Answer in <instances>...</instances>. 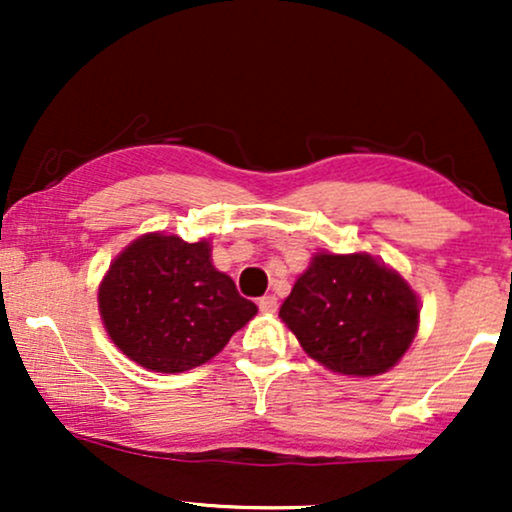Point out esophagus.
I'll return each mask as SVG.
<instances>
[{"label":"esophagus","instance_id":"34e87169","mask_svg":"<svg viewBox=\"0 0 512 512\" xmlns=\"http://www.w3.org/2000/svg\"><path fill=\"white\" fill-rule=\"evenodd\" d=\"M257 305H260V310L262 313H276V298L274 296H262L260 301H257Z\"/></svg>","mask_w":512,"mask_h":512}]
</instances>
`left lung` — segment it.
Returning <instances> with one entry per match:
<instances>
[{"mask_svg": "<svg viewBox=\"0 0 512 512\" xmlns=\"http://www.w3.org/2000/svg\"><path fill=\"white\" fill-rule=\"evenodd\" d=\"M305 354L334 373L390 370L419 325V303L402 276L370 255H315L279 310Z\"/></svg>", "mask_w": 512, "mask_h": 512, "instance_id": "left-lung-1", "label": "left lung"}]
</instances>
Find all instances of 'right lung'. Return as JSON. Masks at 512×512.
Listing matches in <instances>:
<instances>
[{"instance_id":"obj_1","label":"right lung","mask_w":512,"mask_h":512,"mask_svg":"<svg viewBox=\"0 0 512 512\" xmlns=\"http://www.w3.org/2000/svg\"><path fill=\"white\" fill-rule=\"evenodd\" d=\"M209 243L149 233L117 255L98 289L103 325L125 356L156 373H182L214 358L257 313Z\"/></svg>"}]
</instances>
